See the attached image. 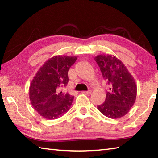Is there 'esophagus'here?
I'll return each mask as SVG.
<instances>
[{
  "label": "esophagus",
  "mask_w": 158,
  "mask_h": 158,
  "mask_svg": "<svg viewBox=\"0 0 158 158\" xmlns=\"http://www.w3.org/2000/svg\"><path fill=\"white\" fill-rule=\"evenodd\" d=\"M83 93H84L85 95H90L91 93V90H88V91H82Z\"/></svg>",
  "instance_id": "1"
}]
</instances>
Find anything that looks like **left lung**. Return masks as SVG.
<instances>
[{"mask_svg": "<svg viewBox=\"0 0 158 158\" xmlns=\"http://www.w3.org/2000/svg\"><path fill=\"white\" fill-rule=\"evenodd\" d=\"M96 63L109 86L105 102L98 109L110 118L126 115L135 102L137 84L121 60L112 55L100 54L95 57Z\"/></svg>", "mask_w": 158, "mask_h": 158, "instance_id": "left-lung-1", "label": "left lung"}]
</instances>
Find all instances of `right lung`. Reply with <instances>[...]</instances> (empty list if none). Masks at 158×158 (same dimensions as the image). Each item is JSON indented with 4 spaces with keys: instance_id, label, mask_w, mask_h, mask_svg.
Segmentation results:
<instances>
[{
    "instance_id": "1",
    "label": "right lung",
    "mask_w": 158,
    "mask_h": 158,
    "mask_svg": "<svg viewBox=\"0 0 158 158\" xmlns=\"http://www.w3.org/2000/svg\"><path fill=\"white\" fill-rule=\"evenodd\" d=\"M77 58L55 56L40 68L32 80L29 98L33 107L44 118L57 119L69 109L74 97L60 90L68 84V70Z\"/></svg>"
}]
</instances>
